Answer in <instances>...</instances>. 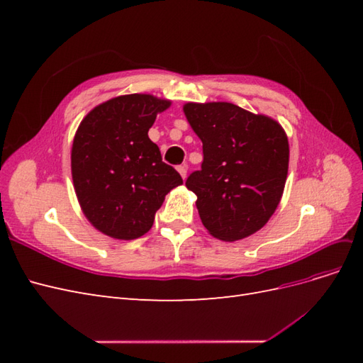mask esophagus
I'll return each mask as SVG.
<instances>
[{"mask_svg": "<svg viewBox=\"0 0 363 363\" xmlns=\"http://www.w3.org/2000/svg\"><path fill=\"white\" fill-rule=\"evenodd\" d=\"M177 171L180 172L183 179H186V174H188V167H186V164H180V167H177Z\"/></svg>", "mask_w": 363, "mask_h": 363, "instance_id": "obj_1", "label": "esophagus"}]
</instances>
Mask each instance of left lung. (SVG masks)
<instances>
[{"label":"left lung","instance_id":"8db88e82","mask_svg":"<svg viewBox=\"0 0 363 363\" xmlns=\"http://www.w3.org/2000/svg\"><path fill=\"white\" fill-rule=\"evenodd\" d=\"M183 112L203 142L201 169L186 180L203 225L227 242L256 233L276 212L286 183L284 130L232 103H188Z\"/></svg>","mask_w":363,"mask_h":363}]
</instances>
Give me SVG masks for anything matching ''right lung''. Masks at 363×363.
Instances as JSON below:
<instances>
[{"mask_svg":"<svg viewBox=\"0 0 363 363\" xmlns=\"http://www.w3.org/2000/svg\"><path fill=\"white\" fill-rule=\"evenodd\" d=\"M171 101L148 94L112 98L84 116L77 130L71 171L84 216L101 233L136 239L155 223L164 195L183 183L148 138Z\"/></svg>","mask_w":363,"mask_h":363,"instance_id":"obj_1","label":"right lung"}]
</instances>
